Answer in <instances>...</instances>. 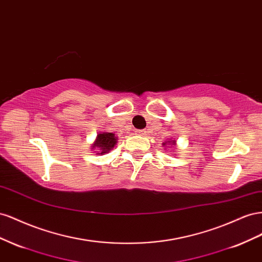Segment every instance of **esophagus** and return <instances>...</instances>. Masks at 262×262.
I'll return each instance as SVG.
<instances>
[{"label": "esophagus", "mask_w": 262, "mask_h": 262, "mask_svg": "<svg viewBox=\"0 0 262 262\" xmlns=\"http://www.w3.org/2000/svg\"><path fill=\"white\" fill-rule=\"evenodd\" d=\"M146 133L147 132L145 129H138V130H136V134H137V135H139V136H145Z\"/></svg>", "instance_id": "esophagus-1"}]
</instances>
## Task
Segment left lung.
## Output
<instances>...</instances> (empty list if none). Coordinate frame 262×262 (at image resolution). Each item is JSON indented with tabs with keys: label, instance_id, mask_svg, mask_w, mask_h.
Returning a JSON list of instances; mask_svg holds the SVG:
<instances>
[{
	"label": "left lung",
	"instance_id": "obj_1",
	"mask_svg": "<svg viewBox=\"0 0 262 262\" xmlns=\"http://www.w3.org/2000/svg\"><path fill=\"white\" fill-rule=\"evenodd\" d=\"M168 144H171V145H174L176 144V140H168ZM163 146H166L167 147V145H166V143H163Z\"/></svg>",
	"mask_w": 262,
	"mask_h": 262
}]
</instances>
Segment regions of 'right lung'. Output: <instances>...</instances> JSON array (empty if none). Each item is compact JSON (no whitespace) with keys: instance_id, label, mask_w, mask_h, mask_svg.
Masks as SVG:
<instances>
[{"instance_id":"1","label":"right lung","mask_w":262,"mask_h":262,"mask_svg":"<svg viewBox=\"0 0 262 262\" xmlns=\"http://www.w3.org/2000/svg\"><path fill=\"white\" fill-rule=\"evenodd\" d=\"M117 143V137H115V134L113 133H106L104 132L102 134H99L96 137L94 144L92 145V149L98 150L99 155H104L108 152L110 150L114 148V146Z\"/></svg>"}]
</instances>
